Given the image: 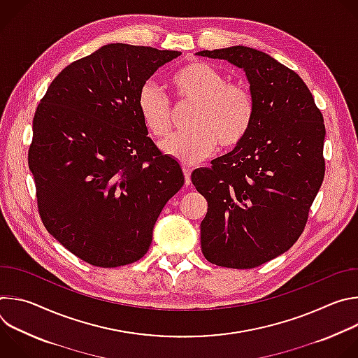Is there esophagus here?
<instances>
[{
	"label": "esophagus",
	"instance_id": "1",
	"mask_svg": "<svg viewBox=\"0 0 358 358\" xmlns=\"http://www.w3.org/2000/svg\"><path fill=\"white\" fill-rule=\"evenodd\" d=\"M182 173H184V178H185V184L189 185L191 184V170L188 167H182Z\"/></svg>",
	"mask_w": 358,
	"mask_h": 358
}]
</instances>
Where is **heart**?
<instances>
[{
	"label": "heart",
	"instance_id": "b5f03b06",
	"mask_svg": "<svg viewBox=\"0 0 358 358\" xmlns=\"http://www.w3.org/2000/svg\"><path fill=\"white\" fill-rule=\"evenodd\" d=\"M178 105H192L188 127L162 143L170 157L182 164L208 159L218 144L234 150L248 137L255 120V103L249 89L227 82L225 75L203 61H191L170 78ZM138 115L155 137H166L174 124L170 100L152 83H144L137 96Z\"/></svg>",
	"mask_w": 358,
	"mask_h": 358
}]
</instances>
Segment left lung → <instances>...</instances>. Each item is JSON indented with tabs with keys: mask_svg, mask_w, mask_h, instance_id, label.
I'll use <instances>...</instances> for the list:
<instances>
[{
	"mask_svg": "<svg viewBox=\"0 0 358 358\" xmlns=\"http://www.w3.org/2000/svg\"><path fill=\"white\" fill-rule=\"evenodd\" d=\"M196 55L242 68L255 103L245 141L191 174L208 211L201 250L214 265L252 269L290 249L324 178L326 127L301 78L261 50L231 46Z\"/></svg>",
	"mask_w": 358,
	"mask_h": 358,
	"instance_id": "obj_1",
	"label": "left lung"
}]
</instances>
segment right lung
<instances>
[{"mask_svg": "<svg viewBox=\"0 0 358 358\" xmlns=\"http://www.w3.org/2000/svg\"><path fill=\"white\" fill-rule=\"evenodd\" d=\"M177 50L109 43L68 65L32 120L28 166L38 213L61 245L99 268L133 264L184 184L138 115L140 87Z\"/></svg>", "mask_w": 358, "mask_h": 358, "instance_id": "obj_1", "label": "right lung"}]
</instances>
